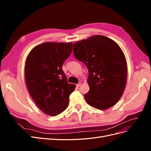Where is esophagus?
<instances>
[{"label":"esophagus","mask_w":151,"mask_h":151,"mask_svg":"<svg viewBox=\"0 0 151 151\" xmlns=\"http://www.w3.org/2000/svg\"><path fill=\"white\" fill-rule=\"evenodd\" d=\"M81 84H81V83H79L78 84H77V87H79V86H81Z\"/></svg>","instance_id":"34e87169"}]
</instances>
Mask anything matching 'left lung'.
<instances>
[{"label": "left lung", "instance_id": "8db88e82", "mask_svg": "<svg viewBox=\"0 0 151 151\" xmlns=\"http://www.w3.org/2000/svg\"><path fill=\"white\" fill-rule=\"evenodd\" d=\"M73 48L76 58L89 71L86 102L103 110L113 106L122 97L127 78L126 58L119 45L106 36L95 35L75 43Z\"/></svg>", "mask_w": 151, "mask_h": 151}]
</instances>
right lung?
<instances>
[{"label":"right lung","instance_id":"add662e5","mask_svg":"<svg viewBox=\"0 0 151 151\" xmlns=\"http://www.w3.org/2000/svg\"><path fill=\"white\" fill-rule=\"evenodd\" d=\"M72 43L46 42L27 57L24 76L27 88L38 108L50 116L65 110L76 85L68 84L62 65L72 51Z\"/></svg>","mask_w":151,"mask_h":151}]
</instances>
